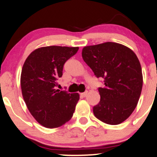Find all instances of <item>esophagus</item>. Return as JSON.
<instances>
[{"label": "esophagus", "mask_w": 157, "mask_h": 157, "mask_svg": "<svg viewBox=\"0 0 157 157\" xmlns=\"http://www.w3.org/2000/svg\"><path fill=\"white\" fill-rule=\"evenodd\" d=\"M87 93H88L87 91H85L84 92H83V93H81L80 94H81V96H82V97H86V95H87Z\"/></svg>", "instance_id": "1"}]
</instances>
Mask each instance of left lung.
Segmentation results:
<instances>
[{
    "mask_svg": "<svg viewBox=\"0 0 157 157\" xmlns=\"http://www.w3.org/2000/svg\"><path fill=\"white\" fill-rule=\"evenodd\" d=\"M82 57L97 78L104 79V87L98 88L100 100L93 107L94 115L108 124L123 122L136 108L142 91L138 58L129 48L113 42L85 46Z\"/></svg>",
    "mask_w": 157,
    "mask_h": 157,
    "instance_id": "obj_1",
    "label": "left lung"
}]
</instances>
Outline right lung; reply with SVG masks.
<instances>
[{"mask_svg": "<svg viewBox=\"0 0 157 157\" xmlns=\"http://www.w3.org/2000/svg\"><path fill=\"white\" fill-rule=\"evenodd\" d=\"M78 47L51 46L34 50L23 65L21 89L29 111L38 123L56 128L71 119L79 100L78 93L57 90L64 64Z\"/></svg>", "mask_w": 157, "mask_h": 157, "instance_id": "1", "label": "right lung"}]
</instances>
